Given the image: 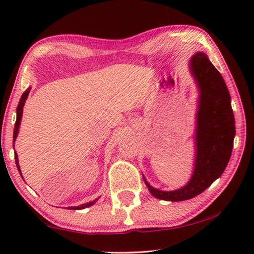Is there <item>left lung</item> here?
<instances>
[{"label":"left lung","mask_w":254,"mask_h":254,"mask_svg":"<svg viewBox=\"0 0 254 254\" xmlns=\"http://www.w3.org/2000/svg\"><path fill=\"white\" fill-rule=\"evenodd\" d=\"M189 70L199 92L194 170L184 187L170 191L152 187L143 176L151 195L162 200L182 201L201 194L224 173L233 149L235 120L229 89L222 75L201 51L192 55Z\"/></svg>","instance_id":"obj_1"}]
</instances>
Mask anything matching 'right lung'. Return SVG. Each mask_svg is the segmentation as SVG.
Instances as JSON below:
<instances>
[{
    "instance_id": "obj_1",
    "label": "right lung",
    "mask_w": 254,
    "mask_h": 254,
    "mask_svg": "<svg viewBox=\"0 0 254 254\" xmlns=\"http://www.w3.org/2000/svg\"><path fill=\"white\" fill-rule=\"evenodd\" d=\"M30 89L31 87H29L27 91H25L22 96L20 98V102H19V105L16 107V121H15V126H14V131H13V148H14V142L16 140V136H18V133H19V127H20V124H21V119H22V113H23V106H24V103L27 101V98L29 96V93H30ZM14 159H15V163H16V168H18L19 173L21 175V177H22V174H21V170H20V166H19V159H18V154L16 152H14ZM23 178V177H22ZM95 200L93 201H89V203H86L83 205H79V206H70V207H68V209H72V210H78V209H83V208H87L89 206H92L95 204Z\"/></svg>"
}]
</instances>
